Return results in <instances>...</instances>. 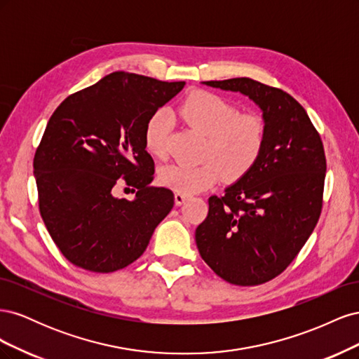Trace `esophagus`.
<instances>
[{"label": "esophagus", "instance_id": "obj_1", "mask_svg": "<svg viewBox=\"0 0 359 359\" xmlns=\"http://www.w3.org/2000/svg\"><path fill=\"white\" fill-rule=\"evenodd\" d=\"M173 198H175V205H182L184 202L189 199L187 194L180 193V191H175V194H173Z\"/></svg>", "mask_w": 359, "mask_h": 359}]
</instances>
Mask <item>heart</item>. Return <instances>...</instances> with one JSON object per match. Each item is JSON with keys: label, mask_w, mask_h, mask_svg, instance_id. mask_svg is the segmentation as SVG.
Masks as SVG:
<instances>
[{"label": "heart", "mask_w": 359, "mask_h": 359, "mask_svg": "<svg viewBox=\"0 0 359 359\" xmlns=\"http://www.w3.org/2000/svg\"><path fill=\"white\" fill-rule=\"evenodd\" d=\"M186 121L206 136L199 165L173 163L161 168L158 182L163 187L184 194L203 191L223 177L241 180L262 157L268 139V124L257 112H236L223 97L210 91L190 93L180 106ZM170 126L165 112L148 118L144 144L148 153L165 158L169 151Z\"/></svg>", "instance_id": "heart-1"}]
</instances>
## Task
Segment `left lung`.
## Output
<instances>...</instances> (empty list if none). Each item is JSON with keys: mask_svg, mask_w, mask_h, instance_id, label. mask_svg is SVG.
Instances as JSON below:
<instances>
[{"mask_svg": "<svg viewBox=\"0 0 359 359\" xmlns=\"http://www.w3.org/2000/svg\"><path fill=\"white\" fill-rule=\"evenodd\" d=\"M205 83L248 95L268 124L262 157L224 194L208 199V215L196 229L199 253L217 276L257 286L283 273L318 224L327 173L323 144L286 91L250 78Z\"/></svg>", "mask_w": 359, "mask_h": 359, "instance_id": "1", "label": "left lung"}]
</instances>
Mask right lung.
Masks as SVG:
<instances>
[{"mask_svg":"<svg viewBox=\"0 0 359 359\" xmlns=\"http://www.w3.org/2000/svg\"><path fill=\"white\" fill-rule=\"evenodd\" d=\"M184 85L114 72L52 114L34 156L39 210L73 265L91 273L128 266L172 210L173 193L149 186L154 161L144 128ZM119 185L132 188L135 199L116 198Z\"/></svg>","mask_w":359,"mask_h":359,"instance_id":"right-lung-1","label":"right lung"}]
</instances>
